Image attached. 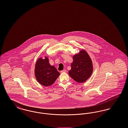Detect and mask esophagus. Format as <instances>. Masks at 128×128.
Instances as JSON below:
<instances>
[{
  "label": "esophagus",
  "instance_id": "obj_1",
  "mask_svg": "<svg viewBox=\"0 0 128 128\" xmlns=\"http://www.w3.org/2000/svg\"><path fill=\"white\" fill-rule=\"evenodd\" d=\"M66 72V70H62L60 72L61 73H63V72Z\"/></svg>",
  "mask_w": 128,
  "mask_h": 128
}]
</instances>
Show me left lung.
Listing matches in <instances>:
<instances>
[{
  "instance_id": "1",
  "label": "left lung",
  "mask_w": 128,
  "mask_h": 128,
  "mask_svg": "<svg viewBox=\"0 0 128 128\" xmlns=\"http://www.w3.org/2000/svg\"><path fill=\"white\" fill-rule=\"evenodd\" d=\"M92 72V60L85 50L82 49L78 54L73 55L71 70L68 72L72 78L78 82L82 83L91 77Z\"/></svg>"
}]
</instances>
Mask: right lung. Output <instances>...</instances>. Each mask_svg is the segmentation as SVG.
<instances>
[{
	"label": "right lung",
	"instance_id": "obj_1",
	"mask_svg": "<svg viewBox=\"0 0 128 128\" xmlns=\"http://www.w3.org/2000/svg\"><path fill=\"white\" fill-rule=\"evenodd\" d=\"M60 73L54 66H51L49 62L47 56L39 58L37 60L34 75L37 81L44 86H49L53 84L60 76Z\"/></svg>",
	"mask_w": 128,
	"mask_h": 128
}]
</instances>
